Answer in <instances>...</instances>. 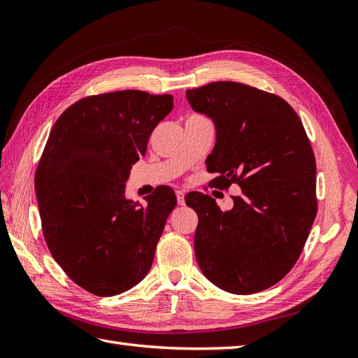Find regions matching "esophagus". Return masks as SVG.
<instances>
[{
	"label": "esophagus",
	"instance_id": "34e87169",
	"mask_svg": "<svg viewBox=\"0 0 358 358\" xmlns=\"http://www.w3.org/2000/svg\"><path fill=\"white\" fill-rule=\"evenodd\" d=\"M177 201L180 206H183L185 204V192L183 191H177Z\"/></svg>",
	"mask_w": 358,
	"mask_h": 358
}]
</instances>
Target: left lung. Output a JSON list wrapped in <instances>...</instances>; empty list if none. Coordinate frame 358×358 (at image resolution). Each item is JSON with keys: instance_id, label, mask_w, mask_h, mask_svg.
<instances>
[{"instance_id": "8db88e82", "label": "left lung", "mask_w": 358, "mask_h": 358, "mask_svg": "<svg viewBox=\"0 0 358 358\" xmlns=\"http://www.w3.org/2000/svg\"><path fill=\"white\" fill-rule=\"evenodd\" d=\"M186 98L215 124L210 185L241 189L229 210L201 192L186 195L199 215L196 262L226 292L264 291L294 268L317 215L315 157L305 127L283 98L241 83H210L186 90Z\"/></svg>"}]
</instances>
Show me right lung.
<instances>
[{
  "instance_id": "right-lung-1",
  "label": "right lung",
  "mask_w": 358,
  "mask_h": 358,
  "mask_svg": "<svg viewBox=\"0 0 358 358\" xmlns=\"http://www.w3.org/2000/svg\"><path fill=\"white\" fill-rule=\"evenodd\" d=\"M172 108V95L118 90L73 103L52 127L35 173L44 240L90 294L127 291L154 262L177 196L157 187L140 204L126 196V181Z\"/></svg>"
}]
</instances>
